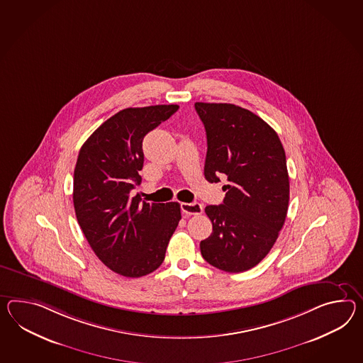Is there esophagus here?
Returning <instances> with one entry per match:
<instances>
[{
    "mask_svg": "<svg viewBox=\"0 0 363 363\" xmlns=\"http://www.w3.org/2000/svg\"><path fill=\"white\" fill-rule=\"evenodd\" d=\"M181 210L186 215H201L203 213L202 204L196 203V202H194V203H181Z\"/></svg>",
    "mask_w": 363,
    "mask_h": 363,
    "instance_id": "1",
    "label": "esophagus"
}]
</instances>
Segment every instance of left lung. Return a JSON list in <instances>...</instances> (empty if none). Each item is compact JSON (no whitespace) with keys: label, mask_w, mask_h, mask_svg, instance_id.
<instances>
[{"label":"left lung","mask_w":363,"mask_h":363,"mask_svg":"<svg viewBox=\"0 0 363 363\" xmlns=\"http://www.w3.org/2000/svg\"><path fill=\"white\" fill-rule=\"evenodd\" d=\"M195 110L207 135L204 177L227 178L223 204L204 208L213 233L201 241V253L223 272H247L270 252L286 220V153L274 130L247 108L196 102Z\"/></svg>","instance_id":"8db88e82"}]
</instances>
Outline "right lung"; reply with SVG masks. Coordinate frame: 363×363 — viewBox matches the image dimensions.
<instances>
[{
  "instance_id": "add662e5",
  "label": "right lung",
  "mask_w": 363,
  "mask_h": 363,
  "mask_svg": "<svg viewBox=\"0 0 363 363\" xmlns=\"http://www.w3.org/2000/svg\"><path fill=\"white\" fill-rule=\"evenodd\" d=\"M178 105L128 107L101 124L81 147L73 178V206L96 256L118 274L139 278L159 267L181 220L177 202L147 203L140 185L143 139Z\"/></svg>"
}]
</instances>
